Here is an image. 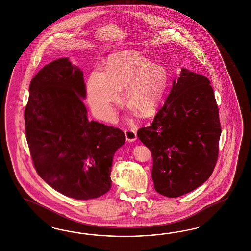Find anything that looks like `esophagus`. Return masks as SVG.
Here are the masks:
<instances>
[{
    "label": "esophagus",
    "instance_id": "34e87169",
    "mask_svg": "<svg viewBox=\"0 0 251 251\" xmlns=\"http://www.w3.org/2000/svg\"><path fill=\"white\" fill-rule=\"evenodd\" d=\"M124 133H125V136H126V140H127L128 142L131 143V142L136 141V131H134L133 129H125Z\"/></svg>",
    "mask_w": 251,
    "mask_h": 251
}]
</instances>
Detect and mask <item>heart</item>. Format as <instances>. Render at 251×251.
Here are the masks:
<instances>
[{"mask_svg":"<svg viewBox=\"0 0 251 251\" xmlns=\"http://www.w3.org/2000/svg\"><path fill=\"white\" fill-rule=\"evenodd\" d=\"M169 84L170 75L165 66L138 54H121L107 62L106 74L99 70L92 73L86 95L94 113L109 120L124 88L126 103L142 117H149L158 108Z\"/></svg>","mask_w":251,"mask_h":251,"instance_id":"b5f03b06","label":"heart"}]
</instances>
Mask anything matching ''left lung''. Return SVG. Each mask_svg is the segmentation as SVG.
<instances>
[{
    "mask_svg": "<svg viewBox=\"0 0 251 251\" xmlns=\"http://www.w3.org/2000/svg\"><path fill=\"white\" fill-rule=\"evenodd\" d=\"M210 84L205 76L181 68L152 124L137 132L152 152V181L161 195L182 196L213 173L221 125Z\"/></svg>",
    "mask_w": 251,
    "mask_h": 251,
    "instance_id": "left-lung-1",
    "label": "left lung"
}]
</instances>
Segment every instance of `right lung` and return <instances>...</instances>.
<instances>
[{"mask_svg": "<svg viewBox=\"0 0 251 251\" xmlns=\"http://www.w3.org/2000/svg\"><path fill=\"white\" fill-rule=\"evenodd\" d=\"M83 76L67 57L51 61L32 79L25 110L38 175L75 200L96 199L110 190L115 152L126 140L121 129L88 121Z\"/></svg>", "mask_w": 251, "mask_h": 251, "instance_id": "add662e5", "label": "right lung"}]
</instances>
